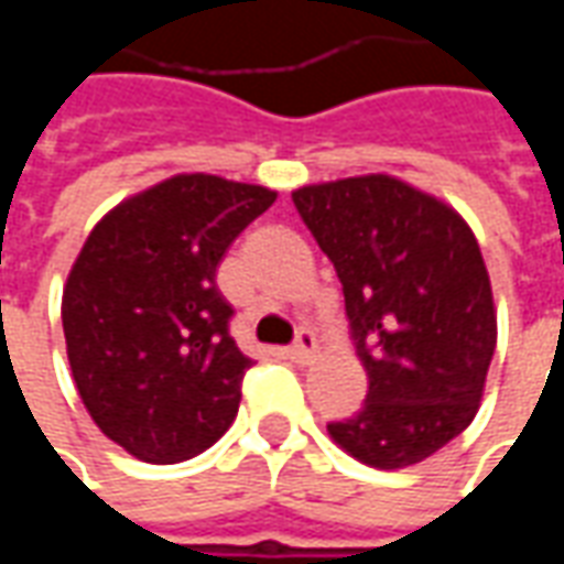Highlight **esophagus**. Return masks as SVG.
<instances>
[{
  "label": "esophagus",
  "instance_id": "esophagus-1",
  "mask_svg": "<svg viewBox=\"0 0 564 564\" xmlns=\"http://www.w3.org/2000/svg\"><path fill=\"white\" fill-rule=\"evenodd\" d=\"M314 354H317V335L311 329H299V335H295V341L290 344L286 356H290L293 362H307Z\"/></svg>",
  "mask_w": 564,
  "mask_h": 564
}]
</instances>
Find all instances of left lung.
<instances>
[{"mask_svg": "<svg viewBox=\"0 0 564 564\" xmlns=\"http://www.w3.org/2000/svg\"><path fill=\"white\" fill-rule=\"evenodd\" d=\"M293 205L341 281L362 408L329 435L371 468L423 462L471 425L496 354V307L459 214L390 174L302 186Z\"/></svg>", "mask_w": 564, "mask_h": 564, "instance_id": "1", "label": "left lung"}]
</instances>
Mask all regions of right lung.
Here are the masks:
<instances>
[{
    "instance_id": "obj_1",
    "label": "right lung",
    "mask_w": 564,
    "mask_h": 564,
    "mask_svg": "<svg viewBox=\"0 0 564 564\" xmlns=\"http://www.w3.org/2000/svg\"><path fill=\"white\" fill-rule=\"evenodd\" d=\"M278 193L177 174L96 223L63 290L80 402L135 459L196 456L229 429L247 359L229 335L217 265Z\"/></svg>"
}]
</instances>
